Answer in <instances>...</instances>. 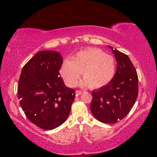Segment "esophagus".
Returning a JSON list of instances; mask_svg holds the SVG:
<instances>
[{
	"instance_id": "obj_1",
	"label": "esophagus",
	"mask_w": 157,
	"mask_h": 157,
	"mask_svg": "<svg viewBox=\"0 0 157 157\" xmlns=\"http://www.w3.org/2000/svg\"><path fill=\"white\" fill-rule=\"evenodd\" d=\"M76 95H81L82 93H83V91H79V90H77L76 91Z\"/></svg>"
}]
</instances>
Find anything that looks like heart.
Wrapping results in <instances>:
<instances>
[{
	"label": "heart",
	"mask_w": 157,
	"mask_h": 157,
	"mask_svg": "<svg viewBox=\"0 0 157 157\" xmlns=\"http://www.w3.org/2000/svg\"><path fill=\"white\" fill-rule=\"evenodd\" d=\"M114 57L98 48L79 51L71 60H66L60 68V74L68 86H75L82 74V86L99 89L109 83L116 73Z\"/></svg>",
	"instance_id": "obj_1"
}]
</instances>
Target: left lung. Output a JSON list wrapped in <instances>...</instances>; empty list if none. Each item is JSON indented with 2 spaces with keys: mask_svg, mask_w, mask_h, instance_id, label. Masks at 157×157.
I'll return each mask as SVG.
<instances>
[{
  "mask_svg": "<svg viewBox=\"0 0 157 157\" xmlns=\"http://www.w3.org/2000/svg\"><path fill=\"white\" fill-rule=\"evenodd\" d=\"M109 47L115 55L116 71L109 83L92 91L91 111L98 121L115 123L124 118L134 106L139 93V81L129 57Z\"/></svg>",
  "mask_w": 157,
  "mask_h": 157,
  "instance_id": "obj_1",
  "label": "left lung"
}]
</instances>
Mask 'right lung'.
Masks as SVG:
<instances>
[{
	"label": "right lung",
	"mask_w": 157,
	"mask_h": 157,
	"mask_svg": "<svg viewBox=\"0 0 157 157\" xmlns=\"http://www.w3.org/2000/svg\"><path fill=\"white\" fill-rule=\"evenodd\" d=\"M63 59L59 52H37L21 71L18 85L20 105L27 118L37 127L53 129L67 119L75 90L66 86L60 77Z\"/></svg>",
	"instance_id": "1"
}]
</instances>
